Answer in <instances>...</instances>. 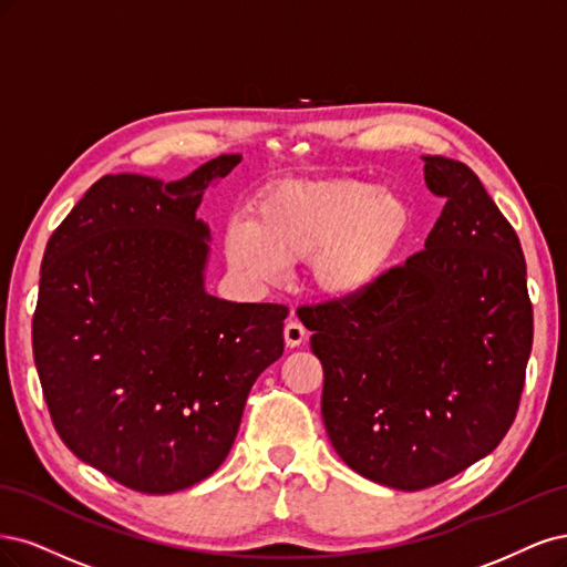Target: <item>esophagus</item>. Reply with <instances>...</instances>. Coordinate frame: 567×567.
Here are the masks:
<instances>
[{
	"label": "esophagus",
	"instance_id": "34e87169",
	"mask_svg": "<svg viewBox=\"0 0 567 567\" xmlns=\"http://www.w3.org/2000/svg\"><path fill=\"white\" fill-rule=\"evenodd\" d=\"M303 341H306V327L299 320H289L285 324V343L289 349H297V346H301Z\"/></svg>",
	"mask_w": 567,
	"mask_h": 567
}]
</instances>
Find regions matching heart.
<instances>
[{"label":"heart","mask_w":567,"mask_h":567,"mask_svg":"<svg viewBox=\"0 0 567 567\" xmlns=\"http://www.w3.org/2000/svg\"><path fill=\"white\" fill-rule=\"evenodd\" d=\"M414 226L405 195L358 178L287 181L254 203L251 218L224 233L228 264L257 282L310 259L327 297H355L391 268Z\"/></svg>","instance_id":"heart-1"}]
</instances>
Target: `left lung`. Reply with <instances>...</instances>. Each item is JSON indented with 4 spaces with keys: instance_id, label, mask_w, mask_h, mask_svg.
I'll list each match as a JSON object with an SVG mask.
<instances>
[{
    "instance_id": "left-lung-1",
    "label": "left lung",
    "mask_w": 567,
    "mask_h": 567,
    "mask_svg": "<svg viewBox=\"0 0 567 567\" xmlns=\"http://www.w3.org/2000/svg\"><path fill=\"white\" fill-rule=\"evenodd\" d=\"M445 207L422 251L355 297L301 306L341 460L395 489L443 483L495 450L533 349L520 240L466 164L424 157Z\"/></svg>"
}]
</instances>
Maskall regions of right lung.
I'll return each instance as SVG.
<instances>
[{"label": "right lung", "mask_w": 567, "mask_h": 567, "mask_svg": "<svg viewBox=\"0 0 567 567\" xmlns=\"http://www.w3.org/2000/svg\"><path fill=\"white\" fill-rule=\"evenodd\" d=\"M190 176L107 174L49 237L32 353L70 452L145 495L186 489L224 464L257 377L285 351L282 303L205 291V190L240 164Z\"/></svg>", "instance_id": "1"}]
</instances>
